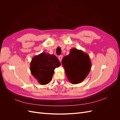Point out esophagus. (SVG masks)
<instances>
[{
    "mask_svg": "<svg viewBox=\"0 0 120 120\" xmlns=\"http://www.w3.org/2000/svg\"><path fill=\"white\" fill-rule=\"evenodd\" d=\"M62 59H63L62 56L60 55V56H59V60H60V61H61V60H62Z\"/></svg>",
    "mask_w": 120,
    "mask_h": 120,
    "instance_id": "esophagus-1",
    "label": "esophagus"
}]
</instances>
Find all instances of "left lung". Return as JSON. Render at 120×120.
Masks as SVG:
<instances>
[{"mask_svg": "<svg viewBox=\"0 0 120 120\" xmlns=\"http://www.w3.org/2000/svg\"><path fill=\"white\" fill-rule=\"evenodd\" d=\"M61 63L68 81L72 84H78L84 80L92 66L89 54L75 48L71 49Z\"/></svg>", "mask_w": 120, "mask_h": 120, "instance_id": "1", "label": "left lung"}]
</instances>
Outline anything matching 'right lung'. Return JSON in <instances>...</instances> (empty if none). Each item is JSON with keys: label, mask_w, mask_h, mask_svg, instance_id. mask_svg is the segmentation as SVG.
<instances>
[{"label": "right lung", "mask_w": 120, "mask_h": 120, "mask_svg": "<svg viewBox=\"0 0 120 120\" xmlns=\"http://www.w3.org/2000/svg\"><path fill=\"white\" fill-rule=\"evenodd\" d=\"M60 66V63L55 56L43 52L32 58L30 70L40 84L45 85L52 80L54 69Z\"/></svg>", "instance_id": "obj_1"}]
</instances>
